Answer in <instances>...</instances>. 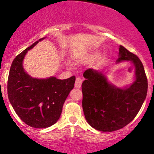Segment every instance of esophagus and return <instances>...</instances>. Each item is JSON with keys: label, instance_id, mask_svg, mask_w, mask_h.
Listing matches in <instances>:
<instances>
[{"label": "esophagus", "instance_id": "esophagus-1", "mask_svg": "<svg viewBox=\"0 0 154 154\" xmlns=\"http://www.w3.org/2000/svg\"><path fill=\"white\" fill-rule=\"evenodd\" d=\"M82 82H83V80H82L81 77H77V78H76L75 84H74V86H75L76 88H80V87H81Z\"/></svg>", "mask_w": 154, "mask_h": 154}]
</instances>
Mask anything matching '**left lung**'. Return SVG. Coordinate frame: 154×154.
<instances>
[{
    "label": "left lung",
    "mask_w": 154,
    "mask_h": 154,
    "mask_svg": "<svg viewBox=\"0 0 154 154\" xmlns=\"http://www.w3.org/2000/svg\"><path fill=\"white\" fill-rule=\"evenodd\" d=\"M131 61L135 66L136 79L126 89L109 84L105 76L92 68L86 70L82 84V106L87 122L100 131L122 128L137 116L147 93V78L139 57L120 45L118 61Z\"/></svg>",
    "instance_id": "obj_1"
}]
</instances>
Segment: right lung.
<instances>
[{
    "instance_id": "add662e5",
    "label": "right lung",
    "mask_w": 154,
    "mask_h": 154,
    "mask_svg": "<svg viewBox=\"0 0 154 154\" xmlns=\"http://www.w3.org/2000/svg\"><path fill=\"white\" fill-rule=\"evenodd\" d=\"M26 48L14 58L8 80V95L17 116L27 125L35 128H48L57 122L64 101L74 87L75 77L59 80L32 78L23 68L27 51L43 39Z\"/></svg>"
}]
</instances>
